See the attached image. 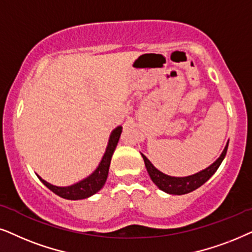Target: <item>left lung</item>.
Returning <instances> with one entry per match:
<instances>
[{"instance_id":"left-lung-1","label":"left lung","mask_w":252,"mask_h":252,"mask_svg":"<svg viewBox=\"0 0 252 252\" xmlns=\"http://www.w3.org/2000/svg\"><path fill=\"white\" fill-rule=\"evenodd\" d=\"M227 149L228 143L226 147H224V150L222 151V153H221V156L214 161L212 165L207 167L206 169L202 170V172L186 177H174L166 175V174L158 170L144 154H142V157L144 159V162H145V167L151 180L153 181V183L156 184L160 190L165 191V192L170 194H184L198 189L200 186H203V184L217 172V169L219 168L221 162H222L224 157H226Z\"/></svg>"}]
</instances>
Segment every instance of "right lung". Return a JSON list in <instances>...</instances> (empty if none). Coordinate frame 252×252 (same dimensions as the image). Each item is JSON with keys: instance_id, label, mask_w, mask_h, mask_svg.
Returning a JSON list of instances; mask_svg holds the SVG:
<instances>
[{"instance_id": "right-lung-1", "label": "right lung", "mask_w": 252, "mask_h": 252, "mask_svg": "<svg viewBox=\"0 0 252 252\" xmlns=\"http://www.w3.org/2000/svg\"><path fill=\"white\" fill-rule=\"evenodd\" d=\"M121 132H122V126H117L116 129L113 130L112 135L109 137L106 152L103 154L101 162L99 163L98 168H96L91 175L87 176L86 179H84L83 181H79L78 183L72 184V186L70 187H56L46 182V181L42 180L39 175L38 177L49 190H52L54 193L62 197V198L77 200L85 199L87 197H91L92 194L98 192V191L105 186L107 176H108L110 160H112L113 153L114 151H115L117 143H119L120 140Z\"/></svg>"}]
</instances>
